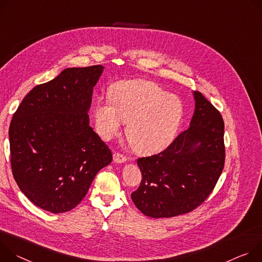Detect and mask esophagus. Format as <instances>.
I'll list each match as a JSON object with an SVG mask.
<instances>
[{
  "mask_svg": "<svg viewBox=\"0 0 262 262\" xmlns=\"http://www.w3.org/2000/svg\"><path fill=\"white\" fill-rule=\"evenodd\" d=\"M113 159H114V162H116V163H124V162L127 161L126 156H124L120 153H114L113 154Z\"/></svg>",
  "mask_w": 262,
  "mask_h": 262,
  "instance_id": "esophagus-1",
  "label": "esophagus"
}]
</instances>
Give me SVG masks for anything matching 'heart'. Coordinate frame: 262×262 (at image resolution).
<instances>
[{
  "label": "heart",
  "mask_w": 262,
  "mask_h": 262,
  "mask_svg": "<svg viewBox=\"0 0 262 262\" xmlns=\"http://www.w3.org/2000/svg\"><path fill=\"white\" fill-rule=\"evenodd\" d=\"M182 101L165 94L157 84L127 81L113 85L109 100L99 101L94 110L100 135L111 139L126 126V135L139 153H154L164 149L175 136L183 115Z\"/></svg>",
  "instance_id": "obj_1"
}]
</instances>
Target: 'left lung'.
I'll return each mask as SVG.
<instances>
[{
    "label": "left lung",
    "instance_id": "obj_1",
    "mask_svg": "<svg viewBox=\"0 0 262 262\" xmlns=\"http://www.w3.org/2000/svg\"><path fill=\"white\" fill-rule=\"evenodd\" d=\"M187 130L159 154L137 159L141 183L131 193L144 215L161 219L187 213L213 190L225 163L224 121L199 92Z\"/></svg>",
    "mask_w": 262,
    "mask_h": 262
}]
</instances>
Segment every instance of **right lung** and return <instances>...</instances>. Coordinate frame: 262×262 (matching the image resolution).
Listing matches in <instances>:
<instances>
[{"label": "right lung", "instance_id": "obj_1", "mask_svg": "<svg viewBox=\"0 0 262 262\" xmlns=\"http://www.w3.org/2000/svg\"><path fill=\"white\" fill-rule=\"evenodd\" d=\"M104 68L66 69L29 93L9 127L13 177L33 204L52 213L75 208L112 160L90 126L94 87Z\"/></svg>", "mask_w": 262, "mask_h": 262}]
</instances>
